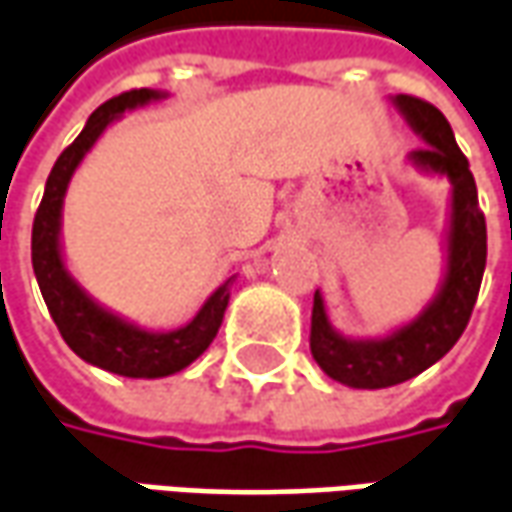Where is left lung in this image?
<instances>
[{
	"label": "left lung",
	"instance_id": "left-lung-1",
	"mask_svg": "<svg viewBox=\"0 0 512 512\" xmlns=\"http://www.w3.org/2000/svg\"><path fill=\"white\" fill-rule=\"evenodd\" d=\"M403 120L429 148H417L406 162L420 173L440 176L451 184L446 221V266L423 311L387 330L384 336L353 339L333 328L325 297L316 288L311 314V356L344 387L384 389L415 378L437 364L457 344L471 319L476 294L488 260V229L479 210L474 173L457 148V139L443 111L409 95L389 97Z\"/></svg>",
	"mask_w": 512,
	"mask_h": 512
}]
</instances>
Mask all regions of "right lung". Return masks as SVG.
Returning <instances> with one entry per match:
<instances>
[{
	"mask_svg": "<svg viewBox=\"0 0 512 512\" xmlns=\"http://www.w3.org/2000/svg\"><path fill=\"white\" fill-rule=\"evenodd\" d=\"M168 92L159 89H134L111 97L92 111L78 139L58 156L44 187V198L33 221V271H36L41 297L50 308L52 322L58 325L64 342L86 364L125 378H165L190 367L215 339L229 305V277L212 291L198 308V314L173 330L142 328L137 322L111 311L83 288L72 271L66 269L61 221H64V196L83 156L95 148L103 131L117 123L125 111L142 109L148 103L165 100Z\"/></svg>",
	"mask_w": 512,
	"mask_h": 512,
	"instance_id": "1",
	"label": "right lung"
}]
</instances>
